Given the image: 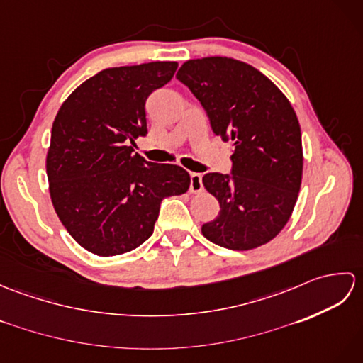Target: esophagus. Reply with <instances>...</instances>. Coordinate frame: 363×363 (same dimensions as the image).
<instances>
[{
	"label": "esophagus",
	"mask_w": 363,
	"mask_h": 363,
	"mask_svg": "<svg viewBox=\"0 0 363 363\" xmlns=\"http://www.w3.org/2000/svg\"><path fill=\"white\" fill-rule=\"evenodd\" d=\"M203 190H204L203 174L191 173L190 174V191L191 194H199V191H203Z\"/></svg>",
	"instance_id": "1"
}]
</instances>
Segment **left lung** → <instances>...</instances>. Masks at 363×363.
Returning <instances> with one entry per match:
<instances>
[{
	"instance_id": "obj_1",
	"label": "left lung",
	"mask_w": 363,
	"mask_h": 363,
	"mask_svg": "<svg viewBox=\"0 0 363 363\" xmlns=\"http://www.w3.org/2000/svg\"><path fill=\"white\" fill-rule=\"evenodd\" d=\"M176 78L201 103L213 133L234 146L230 174L203 177L220 203L203 235L234 251L273 240L287 225L303 179L301 128L290 101L265 74L230 57L187 60Z\"/></svg>"
}]
</instances>
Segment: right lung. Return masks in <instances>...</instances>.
<instances>
[{
	"label": "right lung",
	"instance_id": "1",
	"mask_svg": "<svg viewBox=\"0 0 363 363\" xmlns=\"http://www.w3.org/2000/svg\"><path fill=\"white\" fill-rule=\"evenodd\" d=\"M177 62L106 68L82 82L54 118L46 174L59 220L82 248L109 257L148 240L162 199L182 195L190 174L134 154L145 103L172 81Z\"/></svg>",
	"mask_w": 363,
	"mask_h": 363
}]
</instances>
